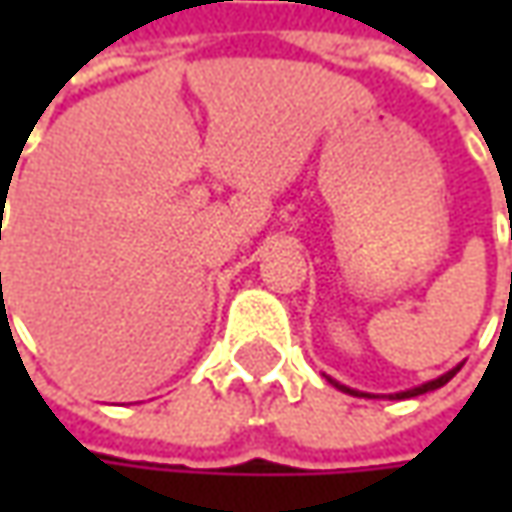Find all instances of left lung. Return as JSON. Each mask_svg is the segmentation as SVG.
<instances>
[{"label": "left lung", "mask_w": 512, "mask_h": 512, "mask_svg": "<svg viewBox=\"0 0 512 512\" xmlns=\"http://www.w3.org/2000/svg\"><path fill=\"white\" fill-rule=\"evenodd\" d=\"M462 370V364H456L453 370H447V373H442L439 379H433V382H424L419 384V387H410V390H399V393H387V396H376V393H364V390H353V387H347V384H339L336 379H330V376H325L327 382L333 384V387H339L342 393H350V396H359V399H413V396H422V393H430V390H439V387H444V384L450 382L456 373Z\"/></svg>", "instance_id": "1"}]
</instances>
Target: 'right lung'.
I'll use <instances>...</instances> for the list:
<instances>
[{"label": "right lung", "mask_w": 512, "mask_h": 512, "mask_svg": "<svg viewBox=\"0 0 512 512\" xmlns=\"http://www.w3.org/2000/svg\"><path fill=\"white\" fill-rule=\"evenodd\" d=\"M0 279H2V273H0Z\"/></svg>", "instance_id": "add662e5"}]
</instances>
